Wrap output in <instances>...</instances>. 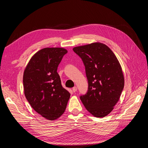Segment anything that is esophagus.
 Here are the masks:
<instances>
[{
    "label": "esophagus",
    "instance_id": "34e87169",
    "mask_svg": "<svg viewBox=\"0 0 148 148\" xmlns=\"http://www.w3.org/2000/svg\"><path fill=\"white\" fill-rule=\"evenodd\" d=\"M72 90H73V92H75L76 91H77V87L74 86V87L72 88Z\"/></svg>",
    "mask_w": 148,
    "mask_h": 148
}]
</instances>
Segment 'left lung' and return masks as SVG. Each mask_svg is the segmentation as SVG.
Masks as SVG:
<instances>
[{
    "mask_svg": "<svg viewBox=\"0 0 148 148\" xmlns=\"http://www.w3.org/2000/svg\"><path fill=\"white\" fill-rule=\"evenodd\" d=\"M81 58L88 82L87 92L80 99L89 112L104 117L114 109L124 87L122 67L114 52L100 42L75 47Z\"/></svg>",
    "mask_w": 148,
    "mask_h": 148,
    "instance_id": "8db88e82",
    "label": "left lung"
}]
</instances>
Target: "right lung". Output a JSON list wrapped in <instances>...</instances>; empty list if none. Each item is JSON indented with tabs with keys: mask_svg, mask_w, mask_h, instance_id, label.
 <instances>
[{
	"mask_svg": "<svg viewBox=\"0 0 148 148\" xmlns=\"http://www.w3.org/2000/svg\"><path fill=\"white\" fill-rule=\"evenodd\" d=\"M67 53L64 48H44L32 57L23 74L26 99L37 113L49 120L60 117L70 94L62 87L57 67Z\"/></svg>",
	"mask_w": 148,
	"mask_h": 148,
	"instance_id": "add662e5",
	"label": "right lung"
}]
</instances>
